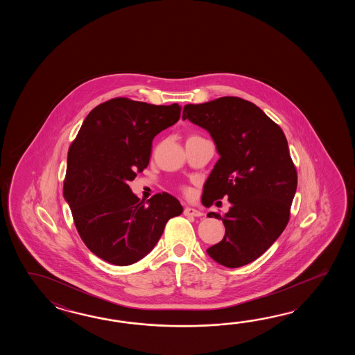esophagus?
I'll return each instance as SVG.
<instances>
[{
	"instance_id": "1",
	"label": "esophagus",
	"mask_w": 355,
	"mask_h": 355,
	"mask_svg": "<svg viewBox=\"0 0 355 355\" xmlns=\"http://www.w3.org/2000/svg\"><path fill=\"white\" fill-rule=\"evenodd\" d=\"M184 214H185V216H190V217H202V216H203L202 211H196V209L190 208V207H187V208L184 209Z\"/></svg>"
}]
</instances>
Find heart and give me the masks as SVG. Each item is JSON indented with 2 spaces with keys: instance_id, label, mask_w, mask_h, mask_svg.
Returning a JSON list of instances; mask_svg holds the SVG:
<instances>
[{
  "instance_id": "heart-1",
  "label": "heart",
  "mask_w": 355,
  "mask_h": 355,
  "mask_svg": "<svg viewBox=\"0 0 355 355\" xmlns=\"http://www.w3.org/2000/svg\"><path fill=\"white\" fill-rule=\"evenodd\" d=\"M181 190H182V191H184V193H188V189H187V188H182V189H181Z\"/></svg>"
}]
</instances>
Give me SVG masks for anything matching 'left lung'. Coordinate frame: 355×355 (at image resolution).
Masks as SVG:
<instances>
[{
    "instance_id": "8db88e82",
    "label": "left lung",
    "mask_w": 355,
    "mask_h": 355,
    "mask_svg": "<svg viewBox=\"0 0 355 355\" xmlns=\"http://www.w3.org/2000/svg\"><path fill=\"white\" fill-rule=\"evenodd\" d=\"M182 119L207 129L220 159L205 181L202 203L228 196L222 219L226 234L207 250L227 268H240L261 257L287 227L297 190V170L287 138L259 106L236 96L184 106ZM218 203V202H217Z\"/></svg>"
}]
</instances>
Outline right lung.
<instances>
[{
  "instance_id": "right-lung-1",
  "label": "right lung",
  "mask_w": 355,
  "mask_h": 355,
  "mask_svg": "<svg viewBox=\"0 0 355 355\" xmlns=\"http://www.w3.org/2000/svg\"><path fill=\"white\" fill-rule=\"evenodd\" d=\"M181 107L114 98L94 107L69 146L63 196L77 232L96 257L118 266L151 251L167 220L182 213L168 193L147 204L129 181L150 162L152 139L180 119Z\"/></svg>"
}]
</instances>
